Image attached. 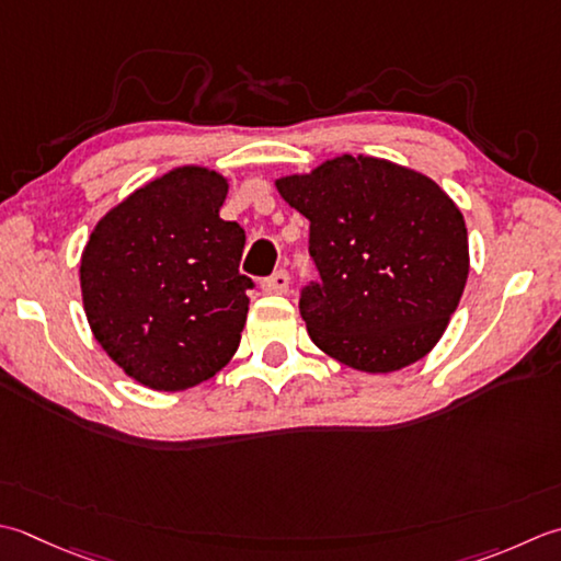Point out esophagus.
I'll return each instance as SVG.
<instances>
[{"label": "esophagus", "mask_w": 561, "mask_h": 561, "mask_svg": "<svg viewBox=\"0 0 561 561\" xmlns=\"http://www.w3.org/2000/svg\"><path fill=\"white\" fill-rule=\"evenodd\" d=\"M262 289L270 294H284L289 289V272L287 270H277L274 274L262 282Z\"/></svg>", "instance_id": "34e87169"}]
</instances>
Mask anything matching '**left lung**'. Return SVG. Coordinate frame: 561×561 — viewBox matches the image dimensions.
I'll list each match as a JSON object with an SVG mask.
<instances>
[{
    "label": "left lung",
    "instance_id": "1",
    "mask_svg": "<svg viewBox=\"0 0 561 561\" xmlns=\"http://www.w3.org/2000/svg\"><path fill=\"white\" fill-rule=\"evenodd\" d=\"M277 190L311 224L318 279L299 311L313 343L371 375L431 353L469 274L465 218L440 186L389 160L343 156Z\"/></svg>",
    "mask_w": 561,
    "mask_h": 561
}]
</instances>
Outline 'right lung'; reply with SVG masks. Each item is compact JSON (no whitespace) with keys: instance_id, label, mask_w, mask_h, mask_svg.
Instances as JSON below:
<instances>
[{"instance_id":"add662e5","label":"right lung","mask_w":561,"mask_h":561,"mask_svg":"<svg viewBox=\"0 0 561 561\" xmlns=\"http://www.w3.org/2000/svg\"><path fill=\"white\" fill-rule=\"evenodd\" d=\"M228 182L178 168L140 186L82 252L84 313L96 343L142 387L182 391L236 355L248 318L245 230L224 221Z\"/></svg>"}]
</instances>
